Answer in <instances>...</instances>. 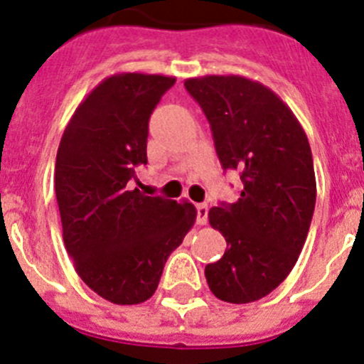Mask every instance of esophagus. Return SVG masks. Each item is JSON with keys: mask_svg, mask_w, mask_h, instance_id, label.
I'll return each mask as SVG.
<instances>
[{"mask_svg": "<svg viewBox=\"0 0 364 364\" xmlns=\"http://www.w3.org/2000/svg\"><path fill=\"white\" fill-rule=\"evenodd\" d=\"M196 221L198 225H207V218H208V205L207 203H198L196 205Z\"/></svg>", "mask_w": 364, "mask_h": 364, "instance_id": "1", "label": "esophagus"}]
</instances>
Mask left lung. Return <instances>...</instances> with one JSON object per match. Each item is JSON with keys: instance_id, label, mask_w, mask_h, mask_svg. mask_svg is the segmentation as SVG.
<instances>
[{"instance_id": "1", "label": "left lung", "mask_w": 364, "mask_h": 364, "mask_svg": "<svg viewBox=\"0 0 364 364\" xmlns=\"http://www.w3.org/2000/svg\"><path fill=\"white\" fill-rule=\"evenodd\" d=\"M183 85L210 124L221 166L242 181L235 203L208 210L226 251L205 278L218 299L253 303L290 274L306 242L316 200L311 149L292 109L262 82L203 75Z\"/></svg>"}]
</instances>
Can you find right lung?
<instances>
[{"label": "right lung", "mask_w": 364, "mask_h": 364, "mask_svg": "<svg viewBox=\"0 0 364 364\" xmlns=\"http://www.w3.org/2000/svg\"><path fill=\"white\" fill-rule=\"evenodd\" d=\"M175 77L124 72L104 79L65 127L55 170L63 242L79 278L113 304L154 296L196 208L132 187L146 164L149 120Z\"/></svg>", "instance_id": "add662e5"}]
</instances>
